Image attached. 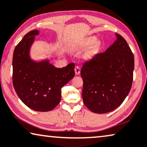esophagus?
<instances>
[{
  "label": "esophagus",
  "mask_w": 147,
  "mask_h": 147,
  "mask_svg": "<svg viewBox=\"0 0 147 147\" xmlns=\"http://www.w3.org/2000/svg\"><path fill=\"white\" fill-rule=\"evenodd\" d=\"M74 71H75V74H79L80 73V67H78V66H76L75 68H74Z\"/></svg>",
  "instance_id": "obj_1"
}]
</instances>
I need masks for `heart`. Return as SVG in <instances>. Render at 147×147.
<instances>
[{
	"mask_svg": "<svg viewBox=\"0 0 147 147\" xmlns=\"http://www.w3.org/2000/svg\"><path fill=\"white\" fill-rule=\"evenodd\" d=\"M96 40V38L95 36H88L87 38H84L81 42V47H87L90 45H93Z\"/></svg>",
	"mask_w": 147,
	"mask_h": 147,
	"instance_id": "heart-1",
	"label": "heart"
}]
</instances>
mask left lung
Listing matches in <instances>:
<instances>
[{
	"mask_svg": "<svg viewBox=\"0 0 147 147\" xmlns=\"http://www.w3.org/2000/svg\"><path fill=\"white\" fill-rule=\"evenodd\" d=\"M115 34V42L105 52L86 62L80 71L84 104L98 114L111 112L119 107L133 83V54L125 39Z\"/></svg>",
	"mask_w": 147,
	"mask_h": 147,
	"instance_id": "left-lung-1",
	"label": "left lung"
}]
</instances>
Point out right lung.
Instances as JSON below:
<instances>
[{"label":"right lung","mask_w":147,"mask_h":147,"mask_svg":"<svg viewBox=\"0 0 147 147\" xmlns=\"http://www.w3.org/2000/svg\"><path fill=\"white\" fill-rule=\"evenodd\" d=\"M39 34L33 30L24 35L14 49L12 58V84L22 102L39 112L52 111L59 104L61 88L74 76V63L58 69L48 60L35 62L29 51Z\"/></svg>","instance_id":"right-lung-1"}]
</instances>
